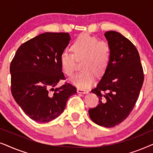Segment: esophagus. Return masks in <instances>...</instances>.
I'll return each instance as SVG.
<instances>
[{
  "label": "esophagus",
  "instance_id": "1",
  "mask_svg": "<svg viewBox=\"0 0 153 153\" xmlns=\"http://www.w3.org/2000/svg\"><path fill=\"white\" fill-rule=\"evenodd\" d=\"M77 92H78L79 93H83V94L88 93V91L87 90L81 88H77Z\"/></svg>",
  "mask_w": 153,
  "mask_h": 153
}]
</instances>
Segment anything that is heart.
Masks as SVG:
<instances>
[{
	"label": "heart",
	"instance_id": "heart-1",
	"mask_svg": "<svg viewBox=\"0 0 153 153\" xmlns=\"http://www.w3.org/2000/svg\"><path fill=\"white\" fill-rule=\"evenodd\" d=\"M72 53L64 51L60 56L62 70L69 76L75 71V58L83 59L81 69L83 70L72 77L70 81L81 88L91 86L95 80V76L105 72L111 58V47L106 40H99L97 37L88 33L79 35L72 46Z\"/></svg>",
	"mask_w": 153,
	"mask_h": 153
}]
</instances>
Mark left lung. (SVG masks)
Masks as SVG:
<instances>
[{
	"label": "left lung",
	"instance_id": "8db88e82",
	"mask_svg": "<svg viewBox=\"0 0 153 153\" xmlns=\"http://www.w3.org/2000/svg\"><path fill=\"white\" fill-rule=\"evenodd\" d=\"M111 47V58L101 80L91 92L99 104L88 110L96 124L113 127L125 120L134 107L143 85L144 75L137 48L116 31L104 33Z\"/></svg>",
	"mask_w": 153,
	"mask_h": 153
}]
</instances>
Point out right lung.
I'll list each match as a JSON object with an SVG mask.
<instances>
[{"instance_id":"1","label":"right lung","mask_w":153,"mask_h":153,"mask_svg":"<svg viewBox=\"0 0 153 153\" xmlns=\"http://www.w3.org/2000/svg\"><path fill=\"white\" fill-rule=\"evenodd\" d=\"M70 40L68 33H45L22 44L10 64L11 92L27 116L38 123L49 122L63 112L76 88L65 82L60 56Z\"/></svg>"}]
</instances>
